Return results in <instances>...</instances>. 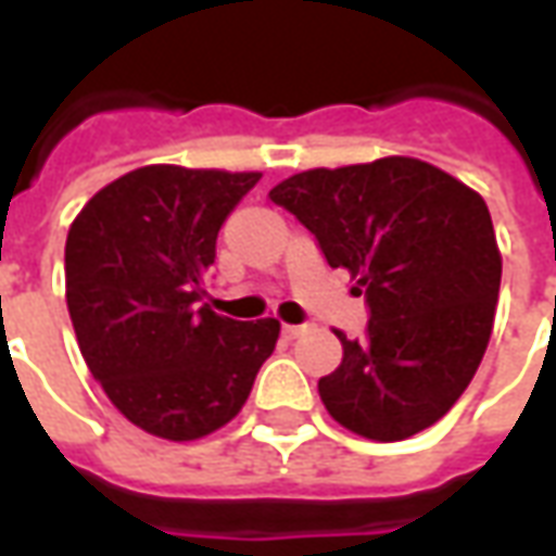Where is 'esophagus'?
Masks as SVG:
<instances>
[{"mask_svg": "<svg viewBox=\"0 0 556 556\" xmlns=\"http://www.w3.org/2000/svg\"><path fill=\"white\" fill-rule=\"evenodd\" d=\"M309 330V325H282V337L286 339H298Z\"/></svg>", "mask_w": 556, "mask_h": 556, "instance_id": "esophagus-1", "label": "esophagus"}]
</instances>
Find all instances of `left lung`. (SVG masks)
<instances>
[{
  "label": "left lung",
  "instance_id": "1",
  "mask_svg": "<svg viewBox=\"0 0 556 556\" xmlns=\"http://www.w3.org/2000/svg\"><path fill=\"white\" fill-rule=\"evenodd\" d=\"M330 267L361 277L369 325L337 337L318 381L330 417L369 441H405L453 408L489 345L501 253L482 195L414 157L309 169L270 190Z\"/></svg>",
  "mask_w": 556,
  "mask_h": 556
}]
</instances>
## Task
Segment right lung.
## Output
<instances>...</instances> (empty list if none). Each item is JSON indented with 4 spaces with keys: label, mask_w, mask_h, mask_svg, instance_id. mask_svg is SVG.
Here are the masks:
<instances>
[{
    "label": "right lung",
    "mask_w": 556,
    "mask_h": 556,
    "mask_svg": "<svg viewBox=\"0 0 556 556\" xmlns=\"http://www.w3.org/2000/svg\"><path fill=\"white\" fill-rule=\"evenodd\" d=\"M258 172L142 166L79 211L65 298L89 372L134 426L195 441L226 426L274 354L279 321L207 309L217 235Z\"/></svg>",
    "instance_id": "add662e5"
}]
</instances>
